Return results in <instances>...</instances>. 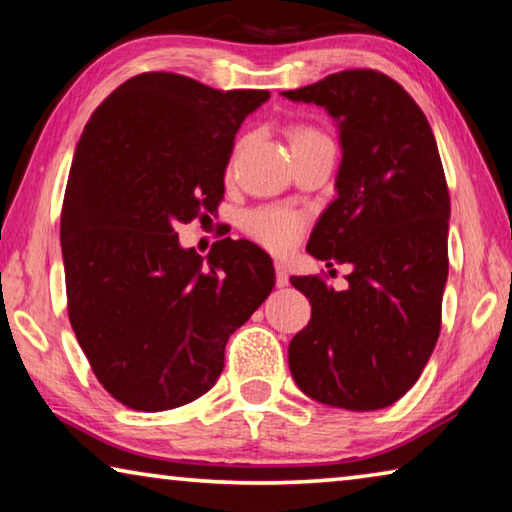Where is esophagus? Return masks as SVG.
<instances>
[{
  "label": "esophagus",
  "mask_w": 512,
  "mask_h": 512,
  "mask_svg": "<svg viewBox=\"0 0 512 512\" xmlns=\"http://www.w3.org/2000/svg\"><path fill=\"white\" fill-rule=\"evenodd\" d=\"M275 282H277V287H287L289 284V271L284 262H275Z\"/></svg>",
  "instance_id": "esophagus-1"
}]
</instances>
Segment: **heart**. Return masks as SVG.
Wrapping results in <instances>:
<instances>
[{
  "label": "heart",
  "mask_w": 512,
  "mask_h": 512,
  "mask_svg": "<svg viewBox=\"0 0 512 512\" xmlns=\"http://www.w3.org/2000/svg\"><path fill=\"white\" fill-rule=\"evenodd\" d=\"M320 137V133L311 128H296L291 133V144ZM246 228L259 244L268 246L271 250H287L300 235V219L296 214L284 210H257L246 219Z\"/></svg>",
  "instance_id": "1"
}]
</instances>
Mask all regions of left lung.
<instances>
[{
	"label": "left lung",
	"instance_id": "left-lung-1",
	"mask_svg": "<svg viewBox=\"0 0 512 512\" xmlns=\"http://www.w3.org/2000/svg\"><path fill=\"white\" fill-rule=\"evenodd\" d=\"M282 97L325 108L339 131L336 198L307 250L352 268L345 291L291 277L311 305L309 325L289 343L291 375L320 404L386 409L418 381L440 334L449 192L436 137L409 92L372 69Z\"/></svg>",
	"mask_w": 512,
	"mask_h": 512
}]
</instances>
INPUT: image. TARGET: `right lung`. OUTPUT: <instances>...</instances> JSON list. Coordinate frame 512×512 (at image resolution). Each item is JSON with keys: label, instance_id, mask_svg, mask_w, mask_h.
<instances>
[{"label": "right lung", "instance_id": "right-lung-1", "mask_svg": "<svg viewBox=\"0 0 512 512\" xmlns=\"http://www.w3.org/2000/svg\"><path fill=\"white\" fill-rule=\"evenodd\" d=\"M268 97L140 74L76 144L60 216L69 323L103 388L135 411L210 391L230 334L275 287L253 241H216L205 262L176 232L216 212L241 121Z\"/></svg>", "mask_w": 512, "mask_h": 512}]
</instances>
